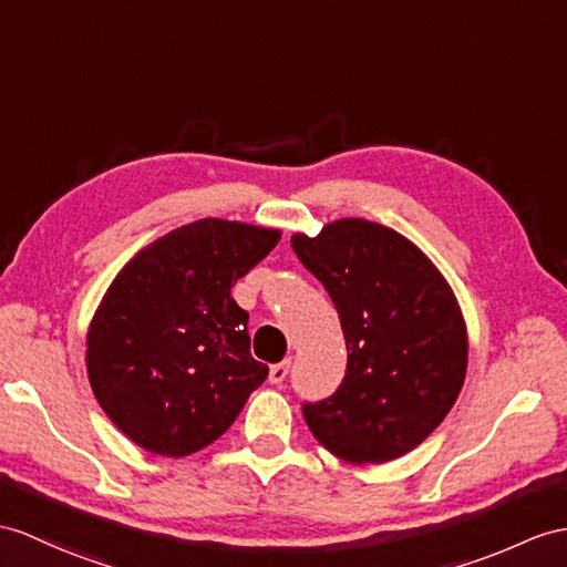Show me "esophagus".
I'll return each instance as SVG.
<instances>
[{"label": "esophagus", "instance_id": "34e87169", "mask_svg": "<svg viewBox=\"0 0 567 567\" xmlns=\"http://www.w3.org/2000/svg\"><path fill=\"white\" fill-rule=\"evenodd\" d=\"M288 368H291V361H281V363L271 365V370H269V382H271V384H281V382L286 380V375H288Z\"/></svg>", "mask_w": 567, "mask_h": 567}]
</instances>
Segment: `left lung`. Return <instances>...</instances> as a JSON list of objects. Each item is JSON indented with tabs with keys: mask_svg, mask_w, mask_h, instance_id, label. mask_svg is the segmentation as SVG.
I'll list each match as a JSON object with an SVG mask.
<instances>
[{
	"mask_svg": "<svg viewBox=\"0 0 567 567\" xmlns=\"http://www.w3.org/2000/svg\"><path fill=\"white\" fill-rule=\"evenodd\" d=\"M322 281L347 339L339 390L302 416L331 454L382 464L419 447L462 392L468 339L447 279L402 233L339 218L291 238Z\"/></svg>",
	"mask_w": 567,
	"mask_h": 567,
	"instance_id": "left-lung-1",
	"label": "left lung"
}]
</instances>
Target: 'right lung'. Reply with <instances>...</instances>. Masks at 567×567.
I'll list each match as a JSON object with an SVG mask.
<instances>
[{"mask_svg":"<svg viewBox=\"0 0 567 567\" xmlns=\"http://www.w3.org/2000/svg\"><path fill=\"white\" fill-rule=\"evenodd\" d=\"M281 230L202 218L136 252L86 334L91 390L134 445L187 457L224 435L269 368L230 296Z\"/></svg>","mask_w":567,"mask_h":567,"instance_id":"1","label":"right lung"}]
</instances>
